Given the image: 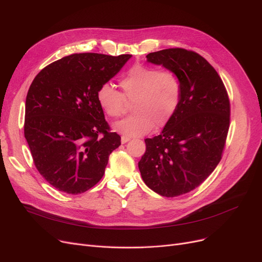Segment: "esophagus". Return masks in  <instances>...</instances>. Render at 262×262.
I'll return each mask as SVG.
<instances>
[{
  "mask_svg": "<svg viewBox=\"0 0 262 262\" xmlns=\"http://www.w3.org/2000/svg\"><path fill=\"white\" fill-rule=\"evenodd\" d=\"M130 140V138H128V137H125V136H122L121 137V142L122 144H125L126 142H128Z\"/></svg>",
  "mask_w": 262,
  "mask_h": 262,
  "instance_id": "1",
  "label": "esophagus"
}]
</instances>
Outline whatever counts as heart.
<instances>
[{"label":"heart","mask_w":262,"mask_h":262,"mask_svg":"<svg viewBox=\"0 0 262 262\" xmlns=\"http://www.w3.org/2000/svg\"><path fill=\"white\" fill-rule=\"evenodd\" d=\"M122 92L103 84L96 92L102 112L112 119L126 113L132 105L130 117L114 124V129L125 137H140L162 128L173 119L180 107L183 86L178 74L169 69L136 64L120 79Z\"/></svg>","instance_id":"1"}]
</instances>
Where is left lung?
<instances>
[{
  "instance_id": "1",
  "label": "left lung",
  "mask_w": 262,
  "mask_h": 262,
  "mask_svg": "<svg viewBox=\"0 0 262 262\" xmlns=\"http://www.w3.org/2000/svg\"><path fill=\"white\" fill-rule=\"evenodd\" d=\"M181 77L180 107L160 135L145 139L138 167L145 185L174 198L198 188L222 158L230 120L226 88L214 68L200 54L181 48L146 55Z\"/></svg>"
}]
</instances>
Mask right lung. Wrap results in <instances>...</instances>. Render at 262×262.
Masks as SVG:
<instances>
[{
    "mask_svg": "<svg viewBox=\"0 0 262 262\" xmlns=\"http://www.w3.org/2000/svg\"><path fill=\"white\" fill-rule=\"evenodd\" d=\"M130 57L72 54L34 78L26 95L24 137L38 172L57 190L79 194L103 177L121 137L110 130L96 92Z\"/></svg>",
    "mask_w": 262,
    "mask_h": 262,
    "instance_id": "obj_1",
    "label": "right lung"
}]
</instances>
